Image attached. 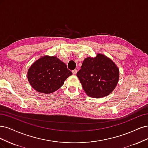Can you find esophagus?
I'll return each mask as SVG.
<instances>
[{
	"mask_svg": "<svg viewBox=\"0 0 148 148\" xmlns=\"http://www.w3.org/2000/svg\"><path fill=\"white\" fill-rule=\"evenodd\" d=\"M77 73V69H74V70L73 71V74H74V75L76 74V73Z\"/></svg>",
	"mask_w": 148,
	"mask_h": 148,
	"instance_id": "esophagus-1",
	"label": "esophagus"
}]
</instances>
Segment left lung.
<instances>
[{"label":"left lung","instance_id":"1","mask_svg":"<svg viewBox=\"0 0 148 148\" xmlns=\"http://www.w3.org/2000/svg\"><path fill=\"white\" fill-rule=\"evenodd\" d=\"M82 88L94 98L106 97L112 92L119 80V69L113 61L104 55L87 57L77 73Z\"/></svg>","mask_w":148,"mask_h":148}]
</instances>
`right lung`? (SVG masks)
<instances>
[{"instance_id": "obj_1", "label": "right lung", "mask_w": 148, "mask_h": 148, "mask_svg": "<svg viewBox=\"0 0 148 148\" xmlns=\"http://www.w3.org/2000/svg\"><path fill=\"white\" fill-rule=\"evenodd\" d=\"M73 73L56 56L45 55L36 60L27 71V80L37 92L49 94L58 90Z\"/></svg>"}]
</instances>
